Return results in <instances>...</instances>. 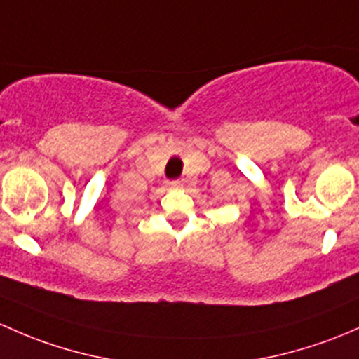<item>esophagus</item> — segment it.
<instances>
[{
  "label": "esophagus",
  "mask_w": 359,
  "mask_h": 359,
  "mask_svg": "<svg viewBox=\"0 0 359 359\" xmlns=\"http://www.w3.org/2000/svg\"><path fill=\"white\" fill-rule=\"evenodd\" d=\"M168 186L170 187H180L182 186V180L177 179V180H168Z\"/></svg>",
  "instance_id": "esophagus-1"
}]
</instances>
